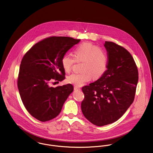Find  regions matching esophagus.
Segmentation results:
<instances>
[{"instance_id": "obj_1", "label": "esophagus", "mask_w": 153, "mask_h": 153, "mask_svg": "<svg viewBox=\"0 0 153 153\" xmlns=\"http://www.w3.org/2000/svg\"><path fill=\"white\" fill-rule=\"evenodd\" d=\"M74 89L75 90H80V88L77 86L74 87Z\"/></svg>"}]
</instances>
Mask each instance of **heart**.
<instances>
[{
  "instance_id": "obj_1",
  "label": "heart",
  "mask_w": 153,
  "mask_h": 153,
  "mask_svg": "<svg viewBox=\"0 0 153 153\" xmlns=\"http://www.w3.org/2000/svg\"><path fill=\"white\" fill-rule=\"evenodd\" d=\"M74 58L66 55L61 60V64L66 73H70L74 65L82 63L80 73L69 75L67 80L76 86H82L91 79H98L106 71L108 57L102 48L90 42H85L76 47L74 51Z\"/></svg>"
}]
</instances>
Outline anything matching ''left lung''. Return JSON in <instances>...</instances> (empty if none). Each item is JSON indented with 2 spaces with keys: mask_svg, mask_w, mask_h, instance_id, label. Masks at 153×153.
I'll use <instances>...</instances> for the list:
<instances>
[{
  "mask_svg": "<svg viewBox=\"0 0 153 153\" xmlns=\"http://www.w3.org/2000/svg\"><path fill=\"white\" fill-rule=\"evenodd\" d=\"M108 57L105 73L97 81L83 87L85 98L81 109L87 120L102 126L119 120L133 103L138 71L132 55L112 42L104 45Z\"/></svg>",
  "mask_w": 153,
  "mask_h": 153,
  "instance_id": "obj_1",
  "label": "left lung"
}]
</instances>
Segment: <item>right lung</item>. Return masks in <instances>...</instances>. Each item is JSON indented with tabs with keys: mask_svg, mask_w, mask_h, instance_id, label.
Here are the masks:
<instances>
[{
	"mask_svg": "<svg viewBox=\"0 0 153 153\" xmlns=\"http://www.w3.org/2000/svg\"><path fill=\"white\" fill-rule=\"evenodd\" d=\"M80 39L50 36L36 43L23 57L18 77V87L27 111L41 122L56 117L73 86H50L53 81L65 78L61 60ZM55 83V82H53Z\"/></svg>",
	"mask_w": 153,
	"mask_h": 153,
	"instance_id": "right-lung-1",
	"label": "right lung"
}]
</instances>
